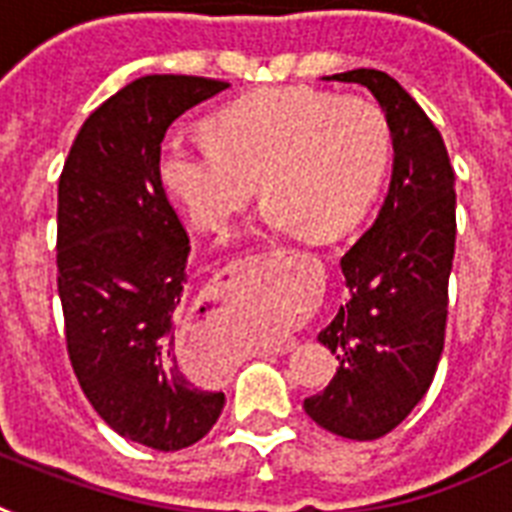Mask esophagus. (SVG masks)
Masks as SVG:
<instances>
[{"mask_svg":"<svg viewBox=\"0 0 512 512\" xmlns=\"http://www.w3.org/2000/svg\"><path fill=\"white\" fill-rule=\"evenodd\" d=\"M292 348H295V342L292 340H279L276 345H271V353H289Z\"/></svg>","mask_w":512,"mask_h":512,"instance_id":"34e87169","label":"esophagus"}]
</instances>
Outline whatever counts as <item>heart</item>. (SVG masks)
Here are the masks:
<instances>
[{"label":"heart","instance_id":"heart-1","mask_svg":"<svg viewBox=\"0 0 512 512\" xmlns=\"http://www.w3.org/2000/svg\"><path fill=\"white\" fill-rule=\"evenodd\" d=\"M207 138L172 135L159 180L201 231H223L257 191L271 231L332 239L364 217L388 172V116L366 98L268 87L233 100Z\"/></svg>","mask_w":512,"mask_h":512}]
</instances>
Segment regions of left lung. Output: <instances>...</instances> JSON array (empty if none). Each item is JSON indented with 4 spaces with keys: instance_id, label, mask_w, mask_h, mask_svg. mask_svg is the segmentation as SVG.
Listing matches in <instances>:
<instances>
[{
    "instance_id": "left-lung-1",
    "label": "left lung",
    "mask_w": 512,
    "mask_h": 512,
    "mask_svg": "<svg viewBox=\"0 0 512 512\" xmlns=\"http://www.w3.org/2000/svg\"><path fill=\"white\" fill-rule=\"evenodd\" d=\"M327 79L361 84L377 98L393 135V175L377 220L340 260L348 300L319 332L340 366L303 406L335 436L374 441L406 420L436 374L457 193L441 132L393 76L356 68Z\"/></svg>"
}]
</instances>
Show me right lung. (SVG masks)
I'll list each match as a JSON object with an SVG mask.
<instances>
[{
	"label": "right lung",
	"mask_w": 512,
	"mask_h": 512,
	"mask_svg": "<svg viewBox=\"0 0 512 512\" xmlns=\"http://www.w3.org/2000/svg\"><path fill=\"white\" fill-rule=\"evenodd\" d=\"M225 87L140 76L82 124L58 183V295L76 380L106 425L159 452L201 441L225 404L177 345L191 244L159 180L164 132Z\"/></svg>",
	"instance_id": "add662e5"
}]
</instances>
